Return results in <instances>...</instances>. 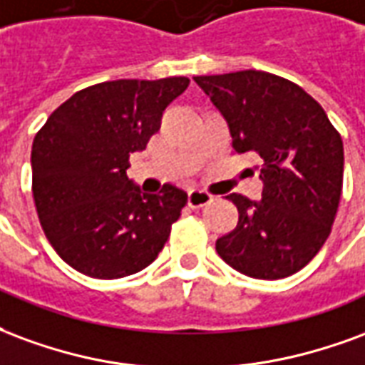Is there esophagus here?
Here are the masks:
<instances>
[{
  "label": "esophagus",
  "mask_w": 365,
  "mask_h": 365,
  "mask_svg": "<svg viewBox=\"0 0 365 365\" xmlns=\"http://www.w3.org/2000/svg\"><path fill=\"white\" fill-rule=\"evenodd\" d=\"M212 200H214L212 194L206 192V190H198V188H192V190L188 192V198H186L190 208H202V206H206V204H210Z\"/></svg>",
  "instance_id": "34e87169"
}]
</instances>
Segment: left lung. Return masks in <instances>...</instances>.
<instances>
[{
    "label": "left lung",
    "mask_w": 365,
    "mask_h": 365,
    "mask_svg": "<svg viewBox=\"0 0 365 365\" xmlns=\"http://www.w3.org/2000/svg\"><path fill=\"white\" fill-rule=\"evenodd\" d=\"M194 81L227 120L233 151H255L262 161V198L227 196L239 222L215 251L251 278L292 276L321 251L336 217L344 169L339 130L299 85L268 71Z\"/></svg>",
    "instance_id": "8db88e82"
}]
</instances>
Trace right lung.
I'll use <instances>...</instances> for the list:
<instances>
[{
  "instance_id": "obj_1",
  "label": "right lung",
  "mask_w": 365,
  "mask_h": 365,
  "mask_svg": "<svg viewBox=\"0 0 365 365\" xmlns=\"http://www.w3.org/2000/svg\"><path fill=\"white\" fill-rule=\"evenodd\" d=\"M190 83L118 79L85 87L48 116L33 142V196L44 235L77 272L114 280L150 267L171 235L186 192L145 194L126 177L161 114Z\"/></svg>"
}]
</instances>
